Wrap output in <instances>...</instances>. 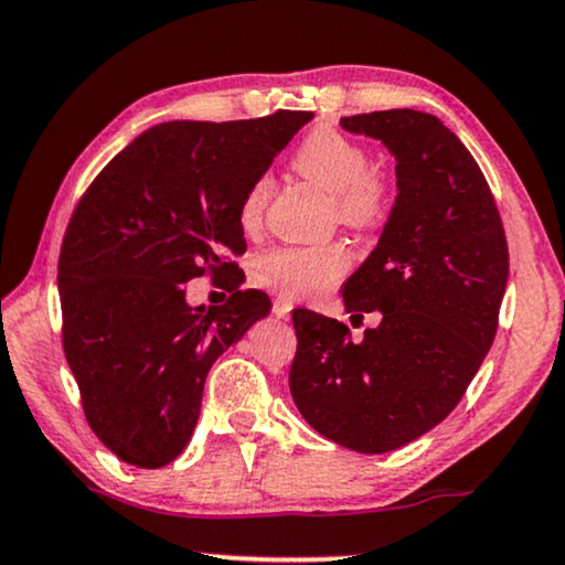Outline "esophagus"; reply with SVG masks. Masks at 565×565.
Masks as SVG:
<instances>
[{"label":"esophagus","mask_w":565,"mask_h":565,"mask_svg":"<svg viewBox=\"0 0 565 565\" xmlns=\"http://www.w3.org/2000/svg\"><path fill=\"white\" fill-rule=\"evenodd\" d=\"M294 309V301L286 297H276L274 299V315L276 317H289V312Z\"/></svg>","instance_id":"esophagus-1"}]
</instances>
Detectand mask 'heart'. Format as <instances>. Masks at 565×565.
<instances>
[{
	"instance_id": "heart-1",
	"label": "heart",
	"mask_w": 565,
	"mask_h": 565,
	"mask_svg": "<svg viewBox=\"0 0 565 565\" xmlns=\"http://www.w3.org/2000/svg\"><path fill=\"white\" fill-rule=\"evenodd\" d=\"M291 166L299 177L312 181L332 194L338 220L348 227L369 230L384 222L392 206V189L381 171L371 169V156L361 142L332 127H317L294 150ZM271 200V179L260 173L245 189L241 225L258 230L264 225L266 206ZM351 268L345 245H279L260 253L253 264V279L281 291L284 297L307 299L330 291Z\"/></svg>"
}]
</instances>
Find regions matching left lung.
<instances>
[{"instance_id":"obj_1","label":"left lung","mask_w":565,"mask_h":565,"mask_svg":"<svg viewBox=\"0 0 565 565\" xmlns=\"http://www.w3.org/2000/svg\"><path fill=\"white\" fill-rule=\"evenodd\" d=\"M396 161V200L376 248L343 284L345 312H379L353 343L343 322L297 309L289 388L301 417L359 452H388L450 415L497 335L510 253L468 148L417 109L343 117Z\"/></svg>"}]
</instances>
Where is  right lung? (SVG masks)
I'll use <instances>...</instances> for the list:
<instances>
[{
  "mask_svg": "<svg viewBox=\"0 0 565 565\" xmlns=\"http://www.w3.org/2000/svg\"><path fill=\"white\" fill-rule=\"evenodd\" d=\"M309 120L279 109L156 125L74 210L58 260L63 351L89 427L125 463L161 468L186 448L212 363L271 312L258 289L192 307L186 281L212 271L241 284L225 256L245 250V189Z\"/></svg>",
  "mask_w": 565,
  "mask_h": 565,
  "instance_id": "obj_1",
  "label": "right lung"
}]
</instances>
